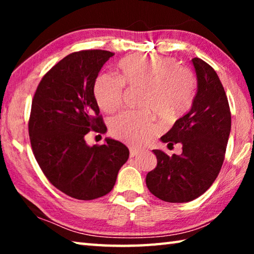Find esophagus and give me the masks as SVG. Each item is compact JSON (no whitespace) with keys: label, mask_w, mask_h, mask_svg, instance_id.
Wrapping results in <instances>:
<instances>
[{"label":"esophagus","mask_w":254,"mask_h":254,"mask_svg":"<svg viewBox=\"0 0 254 254\" xmlns=\"http://www.w3.org/2000/svg\"><path fill=\"white\" fill-rule=\"evenodd\" d=\"M139 152H140V150H137V149L133 148V147H131V148H130V157H131V158L135 157L136 154H139Z\"/></svg>","instance_id":"34e87169"}]
</instances>
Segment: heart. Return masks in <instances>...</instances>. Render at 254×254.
Here are the masks:
<instances>
[{
	"instance_id": "heart-1",
	"label": "heart",
	"mask_w": 254,
	"mask_h": 254,
	"mask_svg": "<svg viewBox=\"0 0 254 254\" xmlns=\"http://www.w3.org/2000/svg\"><path fill=\"white\" fill-rule=\"evenodd\" d=\"M119 78L101 74L93 92L100 109L113 113L122 105L124 86L141 87L137 111H126L110 122L111 135L134 147L147 143L159 131L153 115L173 123L183 117L194 103L197 79L189 68L161 55H132L117 64ZM153 113L151 114V112Z\"/></svg>"
}]
</instances>
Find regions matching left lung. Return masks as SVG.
Instances as JSON below:
<instances>
[{
  "mask_svg": "<svg viewBox=\"0 0 254 254\" xmlns=\"http://www.w3.org/2000/svg\"><path fill=\"white\" fill-rule=\"evenodd\" d=\"M198 89L190 111L161 136L183 144L180 156L153 150L157 167L145 178L151 194L168 203H186L203 195L220 174L231 132V111L224 87L207 63L191 59Z\"/></svg>",
  "mask_w": 254,
  "mask_h": 254,
  "instance_id": "1",
  "label": "left lung"
}]
</instances>
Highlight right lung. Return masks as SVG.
Returning a JSON list of instances; mask_svg holds the SVG:
<instances>
[{"mask_svg": "<svg viewBox=\"0 0 254 254\" xmlns=\"http://www.w3.org/2000/svg\"><path fill=\"white\" fill-rule=\"evenodd\" d=\"M111 51L80 50L66 56L42 77L29 118L32 152L50 184L64 194L92 200L112 190L128 158L119 141L88 147V132L105 133L94 83Z\"/></svg>", "mask_w": 254, "mask_h": 254, "instance_id": "right-lung-1", "label": "right lung"}]
</instances>
